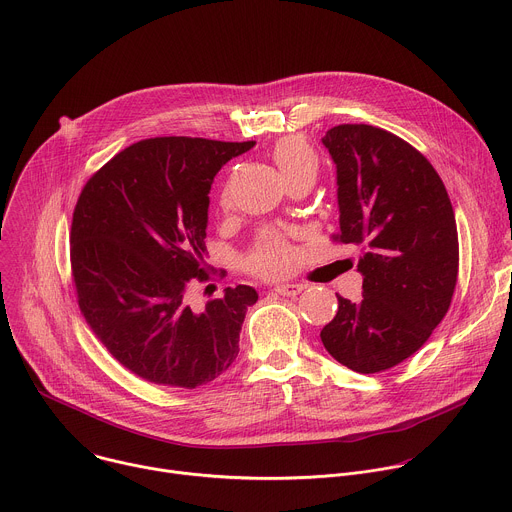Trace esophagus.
I'll list each match as a JSON object with an SVG mask.
<instances>
[{"instance_id":"esophagus-1","label":"esophagus","mask_w":512,"mask_h":512,"mask_svg":"<svg viewBox=\"0 0 512 512\" xmlns=\"http://www.w3.org/2000/svg\"><path fill=\"white\" fill-rule=\"evenodd\" d=\"M301 291H303V285H297V283H281L275 287V293L283 297H297Z\"/></svg>"}]
</instances>
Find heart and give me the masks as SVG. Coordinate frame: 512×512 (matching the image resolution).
Returning <instances> with one entry per match:
<instances>
[{
  "label": "heart",
  "mask_w": 512,
  "mask_h": 512,
  "mask_svg": "<svg viewBox=\"0 0 512 512\" xmlns=\"http://www.w3.org/2000/svg\"><path fill=\"white\" fill-rule=\"evenodd\" d=\"M273 161L287 179L297 175H317L319 159L313 147L299 135H287L273 147ZM291 265V249L279 235H265L259 239L249 257L251 271L259 275H279Z\"/></svg>",
  "instance_id": "heart-1"
}]
</instances>
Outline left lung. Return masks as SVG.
<instances>
[{
    "instance_id": "8db88e82",
    "label": "left lung",
    "mask_w": 512,
    "mask_h": 512,
    "mask_svg": "<svg viewBox=\"0 0 512 512\" xmlns=\"http://www.w3.org/2000/svg\"><path fill=\"white\" fill-rule=\"evenodd\" d=\"M337 167V239L361 245L363 299L337 295L321 341L357 373L391 369L417 353L451 307L459 237L449 193L423 153L363 123L321 139Z\"/></svg>"
}]
</instances>
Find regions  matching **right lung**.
Wrapping results in <instances>:
<instances>
[{"label":"right lung","instance_id":"1","mask_svg":"<svg viewBox=\"0 0 512 512\" xmlns=\"http://www.w3.org/2000/svg\"><path fill=\"white\" fill-rule=\"evenodd\" d=\"M255 141L155 137L129 145L83 187L71 223L79 309L107 351L137 377L195 389L239 355L249 285L201 311L189 279L207 281L209 191L217 171Z\"/></svg>","mask_w":512,"mask_h":512}]
</instances>
